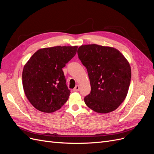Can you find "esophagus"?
I'll return each instance as SVG.
<instances>
[{"instance_id":"34e87169","label":"esophagus","mask_w":154,"mask_h":154,"mask_svg":"<svg viewBox=\"0 0 154 154\" xmlns=\"http://www.w3.org/2000/svg\"><path fill=\"white\" fill-rule=\"evenodd\" d=\"M79 89H80V87H79V85H76V87L74 88V89H73V91H74V92H77V91H79Z\"/></svg>"}]
</instances>
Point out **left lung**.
Here are the masks:
<instances>
[{
	"label": "left lung",
	"mask_w": 154,
	"mask_h": 154,
	"mask_svg": "<svg viewBox=\"0 0 154 154\" xmlns=\"http://www.w3.org/2000/svg\"><path fill=\"white\" fill-rule=\"evenodd\" d=\"M77 53L91 86L84 97L87 106L102 114L116 110L127 96L131 80L127 60L116 49L96 44L82 45Z\"/></svg>",
	"instance_id": "left-lung-1"
}]
</instances>
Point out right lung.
Here are the masks:
<instances>
[{
  "instance_id": "add662e5",
  "label": "right lung",
  "mask_w": 154,
  "mask_h": 154,
  "mask_svg": "<svg viewBox=\"0 0 154 154\" xmlns=\"http://www.w3.org/2000/svg\"><path fill=\"white\" fill-rule=\"evenodd\" d=\"M77 46H57L39 49L22 72L25 94L35 108L50 113L66 103L71 91L62 68L75 56Z\"/></svg>"
}]
</instances>
